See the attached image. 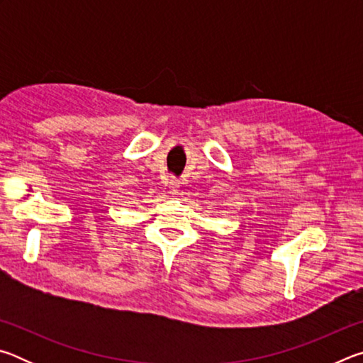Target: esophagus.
<instances>
[{"label":"esophagus","mask_w":363,"mask_h":363,"mask_svg":"<svg viewBox=\"0 0 363 363\" xmlns=\"http://www.w3.org/2000/svg\"><path fill=\"white\" fill-rule=\"evenodd\" d=\"M168 184H169V190H171V192L176 194V192H177V189H179V181L174 179V177H171Z\"/></svg>","instance_id":"1"}]
</instances>
